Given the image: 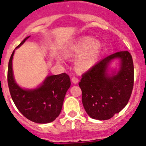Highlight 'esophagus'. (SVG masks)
<instances>
[{
    "label": "esophagus",
    "mask_w": 146,
    "mask_h": 146,
    "mask_svg": "<svg viewBox=\"0 0 146 146\" xmlns=\"http://www.w3.org/2000/svg\"><path fill=\"white\" fill-rule=\"evenodd\" d=\"M72 81L73 82V83L76 84V83H77L78 82V78L77 77H76V76H73V77L72 78Z\"/></svg>",
    "instance_id": "esophagus-1"
}]
</instances>
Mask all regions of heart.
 <instances>
[{
    "instance_id": "heart-1",
    "label": "heart",
    "mask_w": 146,
    "mask_h": 146,
    "mask_svg": "<svg viewBox=\"0 0 146 146\" xmlns=\"http://www.w3.org/2000/svg\"><path fill=\"white\" fill-rule=\"evenodd\" d=\"M101 48V43L99 40L84 37L70 45L65 52V55L77 56L74 62V68L77 72H83L90 70L96 63Z\"/></svg>"
}]
</instances>
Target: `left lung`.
<instances>
[{"label":"left lung","mask_w":146,"mask_h":146,"mask_svg":"<svg viewBox=\"0 0 146 146\" xmlns=\"http://www.w3.org/2000/svg\"><path fill=\"white\" fill-rule=\"evenodd\" d=\"M115 58L120 60V69L109 75L108 65ZM78 85L83 107L90 117L97 120L112 118L125 107L132 94L134 65L130 52H118L101 60L82 75Z\"/></svg>","instance_id":"8db88e82"}]
</instances>
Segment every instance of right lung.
<instances>
[{"label": "right lung", "instance_id": "1", "mask_svg": "<svg viewBox=\"0 0 146 146\" xmlns=\"http://www.w3.org/2000/svg\"><path fill=\"white\" fill-rule=\"evenodd\" d=\"M26 37L16 47L25 42ZM11 54L8 64L7 83L11 99L25 117L37 123H47L54 121L61 111L63 101L71 82L66 73L48 76L36 89L25 90L16 84L13 75Z\"/></svg>", "mask_w": 146, "mask_h": 146}]
</instances>
